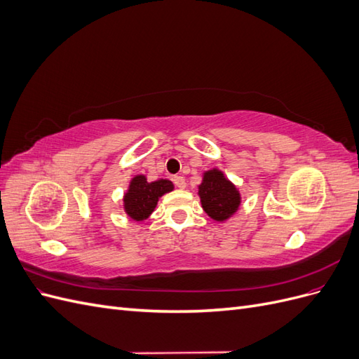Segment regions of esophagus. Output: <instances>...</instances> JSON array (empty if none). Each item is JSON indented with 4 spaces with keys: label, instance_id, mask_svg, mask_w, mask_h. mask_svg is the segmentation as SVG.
Instances as JSON below:
<instances>
[{
    "label": "esophagus",
    "instance_id": "34e87169",
    "mask_svg": "<svg viewBox=\"0 0 359 359\" xmlns=\"http://www.w3.org/2000/svg\"><path fill=\"white\" fill-rule=\"evenodd\" d=\"M172 181H173V184H175L178 189H186V180H184V177L175 175V177L172 178Z\"/></svg>",
    "mask_w": 359,
    "mask_h": 359
}]
</instances>
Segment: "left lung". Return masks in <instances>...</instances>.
<instances>
[{
	"label": "left lung",
	"mask_w": 359,
	"mask_h": 359,
	"mask_svg": "<svg viewBox=\"0 0 359 359\" xmlns=\"http://www.w3.org/2000/svg\"><path fill=\"white\" fill-rule=\"evenodd\" d=\"M199 198L203 211L215 222H226L241 205V194L219 169L203 172L199 186Z\"/></svg>",
	"instance_id": "1"
}]
</instances>
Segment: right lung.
<instances>
[{
  "mask_svg": "<svg viewBox=\"0 0 359 359\" xmlns=\"http://www.w3.org/2000/svg\"><path fill=\"white\" fill-rule=\"evenodd\" d=\"M173 190L169 180H157L148 182L145 175H136L130 181L124 194V211L135 222H144L153 214L158 199Z\"/></svg>",
  "mask_w": 359,
  "mask_h": 359,
  "instance_id": "right-lung-1",
  "label": "right lung"
}]
</instances>
